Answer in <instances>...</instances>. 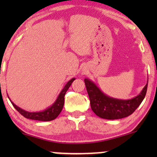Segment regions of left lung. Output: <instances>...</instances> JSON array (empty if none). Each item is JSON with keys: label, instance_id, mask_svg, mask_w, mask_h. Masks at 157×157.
I'll return each instance as SVG.
<instances>
[{"label": "left lung", "instance_id": "1", "mask_svg": "<svg viewBox=\"0 0 157 157\" xmlns=\"http://www.w3.org/2000/svg\"><path fill=\"white\" fill-rule=\"evenodd\" d=\"M84 81L91 109L97 116L106 120L122 119L134 113L145 98L147 89V82L136 97L130 100H120L105 94L89 79L86 78Z\"/></svg>", "mask_w": 157, "mask_h": 157}]
</instances>
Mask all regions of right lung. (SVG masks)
<instances>
[{
  "label": "right lung",
  "mask_w": 157,
  "mask_h": 157,
  "mask_svg": "<svg viewBox=\"0 0 157 157\" xmlns=\"http://www.w3.org/2000/svg\"><path fill=\"white\" fill-rule=\"evenodd\" d=\"M75 80V78H72L68 81L67 83L66 84V86H64L63 89H62V91H60V93L59 94L55 102L51 106H49V107L44 110L43 111H39V112H29V111H26L16 105L14 102L11 101V100L10 101L12 102V105L15 107V109L21 115H23L24 117L30 119V120H38V121H51V120H53L57 118V116L60 114L61 111H62L63 107L64 105L65 94H66L68 88L70 87V86H71Z\"/></svg>",
  "instance_id": "1"
}]
</instances>
